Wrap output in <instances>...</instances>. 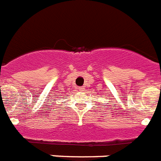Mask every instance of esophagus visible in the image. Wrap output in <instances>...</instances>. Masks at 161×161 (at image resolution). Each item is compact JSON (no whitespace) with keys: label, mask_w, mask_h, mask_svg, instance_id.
Listing matches in <instances>:
<instances>
[{"label":"esophagus","mask_w":161,"mask_h":161,"mask_svg":"<svg viewBox=\"0 0 161 161\" xmlns=\"http://www.w3.org/2000/svg\"><path fill=\"white\" fill-rule=\"evenodd\" d=\"M78 90L80 91V92H83V91H84V88H83V87H79V88H78Z\"/></svg>","instance_id":"34e87169"}]
</instances>
